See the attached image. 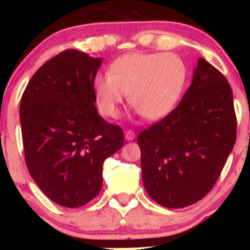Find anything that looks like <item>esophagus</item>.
I'll use <instances>...</instances> for the list:
<instances>
[{
	"label": "esophagus",
	"mask_w": 250,
	"mask_h": 250,
	"mask_svg": "<svg viewBox=\"0 0 250 250\" xmlns=\"http://www.w3.org/2000/svg\"><path fill=\"white\" fill-rule=\"evenodd\" d=\"M125 139H126L127 141H131L135 139V134H134V131H131V130H127V131H125Z\"/></svg>",
	"instance_id": "1"
}]
</instances>
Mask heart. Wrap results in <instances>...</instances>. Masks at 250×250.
Returning <instances> with one entry per match:
<instances>
[{"instance_id": "heart-1", "label": "heart", "mask_w": 250, "mask_h": 250, "mask_svg": "<svg viewBox=\"0 0 250 250\" xmlns=\"http://www.w3.org/2000/svg\"><path fill=\"white\" fill-rule=\"evenodd\" d=\"M187 83V67L173 54L131 52L110 63L107 76L94 81L95 98L101 112L118 118L127 94L129 104L146 120L164 119L178 105Z\"/></svg>"}]
</instances>
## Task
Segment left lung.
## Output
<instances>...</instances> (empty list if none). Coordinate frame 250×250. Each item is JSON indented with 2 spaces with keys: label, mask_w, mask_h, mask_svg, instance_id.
<instances>
[{
  "label": "left lung",
  "mask_w": 250,
  "mask_h": 250,
  "mask_svg": "<svg viewBox=\"0 0 250 250\" xmlns=\"http://www.w3.org/2000/svg\"><path fill=\"white\" fill-rule=\"evenodd\" d=\"M235 138L230 85L200 57L179 105L139 134L145 190L170 209L199 202L219 178Z\"/></svg>",
  "instance_id": "8db88e82"
}]
</instances>
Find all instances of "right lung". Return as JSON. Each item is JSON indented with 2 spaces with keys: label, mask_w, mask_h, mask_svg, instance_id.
<instances>
[{
  "label": "right lung",
  "mask_w": 250,
  "mask_h": 250,
  "mask_svg": "<svg viewBox=\"0 0 250 250\" xmlns=\"http://www.w3.org/2000/svg\"><path fill=\"white\" fill-rule=\"evenodd\" d=\"M103 60L66 50L35 72L20 104L28 173L47 198L79 208L103 187L105 159L124 145L123 130L96 110L94 81Z\"/></svg>",
  "instance_id": "obj_1"
}]
</instances>
